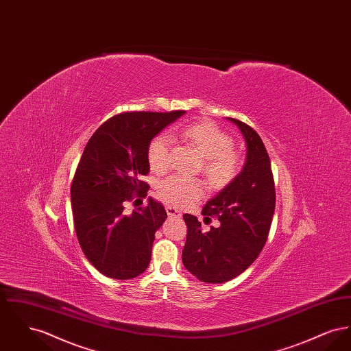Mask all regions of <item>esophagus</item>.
I'll return each mask as SVG.
<instances>
[{
  "label": "esophagus",
  "mask_w": 351,
  "mask_h": 351,
  "mask_svg": "<svg viewBox=\"0 0 351 351\" xmlns=\"http://www.w3.org/2000/svg\"><path fill=\"white\" fill-rule=\"evenodd\" d=\"M166 210H167V215L169 217H180L182 216V213L176 208L171 206V205L166 206Z\"/></svg>",
  "instance_id": "34e87169"
}]
</instances>
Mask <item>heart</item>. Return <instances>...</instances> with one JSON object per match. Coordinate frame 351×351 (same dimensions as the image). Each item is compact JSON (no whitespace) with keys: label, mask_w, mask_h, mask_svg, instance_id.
I'll use <instances>...</instances> for the list:
<instances>
[{"label":"heart","mask_w":351,"mask_h":351,"mask_svg":"<svg viewBox=\"0 0 351 351\" xmlns=\"http://www.w3.org/2000/svg\"><path fill=\"white\" fill-rule=\"evenodd\" d=\"M183 136L204 156V173L216 189H225L239 178L243 169V156L233 149V138L216 125L205 122L185 128ZM168 136L156 135L147 146V162L155 172L168 167ZM206 184L199 178L175 173L162 180L158 192L172 206L183 208L200 199Z\"/></svg>","instance_id":"obj_1"}]
</instances>
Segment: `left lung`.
Segmentation results:
<instances>
[{"label":"left lung","instance_id":"left-lung-1","mask_svg":"<svg viewBox=\"0 0 351 351\" xmlns=\"http://www.w3.org/2000/svg\"><path fill=\"white\" fill-rule=\"evenodd\" d=\"M243 134L246 163L239 178L202 208V216L218 226L208 232L185 213L186 241L183 265L205 283H225L250 267L266 245L275 212V183L271 160L262 138L247 123L228 118Z\"/></svg>","mask_w":351,"mask_h":351}]
</instances>
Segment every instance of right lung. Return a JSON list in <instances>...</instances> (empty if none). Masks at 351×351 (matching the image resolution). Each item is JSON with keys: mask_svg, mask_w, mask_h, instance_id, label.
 Listing matches in <instances>:
<instances>
[{"mask_svg": "<svg viewBox=\"0 0 351 351\" xmlns=\"http://www.w3.org/2000/svg\"><path fill=\"white\" fill-rule=\"evenodd\" d=\"M184 113H121L105 121L84 149L71 185L73 225L84 255L108 278L133 279L150 263L166 209L152 197L132 213L125 204L147 196V146Z\"/></svg>", "mask_w": 351, "mask_h": 351, "instance_id": "1", "label": "right lung"}]
</instances>
